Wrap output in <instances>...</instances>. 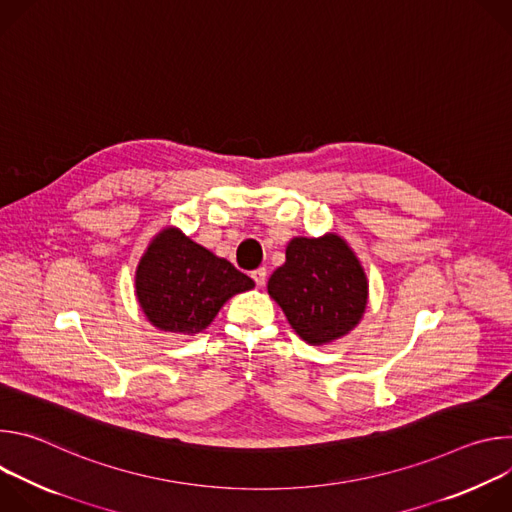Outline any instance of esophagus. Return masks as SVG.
I'll return each instance as SVG.
<instances>
[{"mask_svg": "<svg viewBox=\"0 0 512 512\" xmlns=\"http://www.w3.org/2000/svg\"><path fill=\"white\" fill-rule=\"evenodd\" d=\"M251 277H253V281H255L259 287H263V285H265V281H267V271H265V267L255 269V271L251 273Z\"/></svg>", "mask_w": 512, "mask_h": 512, "instance_id": "obj_1", "label": "esophagus"}]
</instances>
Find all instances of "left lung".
I'll list each match as a JSON object with an SVG mask.
<instances>
[{
  "instance_id": "8db88e82",
  "label": "left lung",
  "mask_w": 512,
  "mask_h": 512,
  "mask_svg": "<svg viewBox=\"0 0 512 512\" xmlns=\"http://www.w3.org/2000/svg\"><path fill=\"white\" fill-rule=\"evenodd\" d=\"M267 294L302 340L324 346L360 324L369 304V279L340 235L294 237L285 247V263L267 281Z\"/></svg>"
}]
</instances>
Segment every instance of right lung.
<instances>
[{
	"mask_svg": "<svg viewBox=\"0 0 512 512\" xmlns=\"http://www.w3.org/2000/svg\"><path fill=\"white\" fill-rule=\"evenodd\" d=\"M255 281L223 257L164 227L145 247L135 269L141 312L158 330L194 336L237 294Z\"/></svg>",
	"mask_w": 512,
	"mask_h": 512,
	"instance_id": "obj_1",
	"label": "right lung"
}]
</instances>
